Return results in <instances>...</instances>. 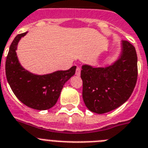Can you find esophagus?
<instances>
[{
    "instance_id": "1",
    "label": "esophagus",
    "mask_w": 148,
    "mask_h": 148,
    "mask_svg": "<svg viewBox=\"0 0 148 148\" xmlns=\"http://www.w3.org/2000/svg\"><path fill=\"white\" fill-rule=\"evenodd\" d=\"M75 74L77 76V77H79V76L80 75V69H79V67H77V69H76Z\"/></svg>"
}]
</instances>
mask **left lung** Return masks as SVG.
<instances>
[{
	"label": "left lung",
	"mask_w": 148,
	"mask_h": 148,
	"mask_svg": "<svg viewBox=\"0 0 148 148\" xmlns=\"http://www.w3.org/2000/svg\"><path fill=\"white\" fill-rule=\"evenodd\" d=\"M138 75L134 46L121 41L119 57L111 65L95 67L83 65V98L90 111L97 114L110 112L127 101Z\"/></svg>",
	"instance_id": "1"
}]
</instances>
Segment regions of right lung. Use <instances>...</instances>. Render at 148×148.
Returning a JSON list of instances; mask_svg holds the SVG:
<instances>
[{
    "mask_svg": "<svg viewBox=\"0 0 148 148\" xmlns=\"http://www.w3.org/2000/svg\"><path fill=\"white\" fill-rule=\"evenodd\" d=\"M27 32L16 36L10 47L6 60V76L10 88L21 102L32 109L46 110L56 104L63 86L76 71V66L51 74H33L24 69L16 50L21 38Z\"/></svg>",
    "mask_w": 148,
    "mask_h": 148,
    "instance_id": "right-lung-1",
    "label": "right lung"
}]
</instances>
